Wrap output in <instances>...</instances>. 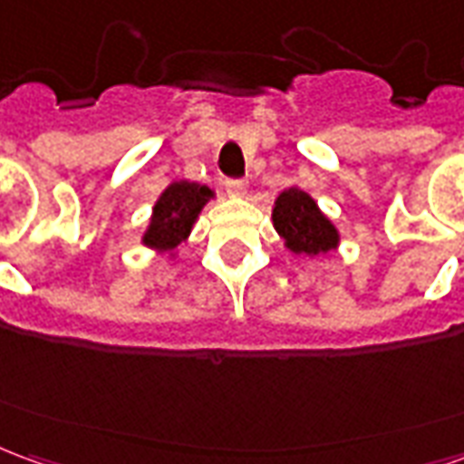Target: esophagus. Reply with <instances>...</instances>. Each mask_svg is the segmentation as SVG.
<instances>
[{"label":"esophagus","instance_id":"34e87169","mask_svg":"<svg viewBox=\"0 0 464 464\" xmlns=\"http://www.w3.org/2000/svg\"><path fill=\"white\" fill-rule=\"evenodd\" d=\"M223 186H226L228 196H243V193H246V188H248V183L243 181V179H226V181H223Z\"/></svg>","mask_w":464,"mask_h":464}]
</instances>
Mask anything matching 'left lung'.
I'll use <instances>...</instances> for the list:
<instances>
[{
    "label": "left lung",
    "mask_w": 464,
    "mask_h": 464,
    "mask_svg": "<svg viewBox=\"0 0 464 464\" xmlns=\"http://www.w3.org/2000/svg\"><path fill=\"white\" fill-rule=\"evenodd\" d=\"M273 226L293 253L318 256L338 246V231L301 188H288L273 208Z\"/></svg>",
    "instance_id": "left-lung-1"
}]
</instances>
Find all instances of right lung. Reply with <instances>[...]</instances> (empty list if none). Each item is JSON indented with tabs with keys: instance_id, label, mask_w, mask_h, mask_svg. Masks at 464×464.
Here are the masks:
<instances>
[{
	"instance_id": "right-lung-1",
	"label": "right lung",
	"mask_w": 464,
	"mask_h": 464,
	"mask_svg": "<svg viewBox=\"0 0 464 464\" xmlns=\"http://www.w3.org/2000/svg\"><path fill=\"white\" fill-rule=\"evenodd\" d=\"M208 198L211 188L206 186L191 181L171 183L153 206L151 226L143 236V243L159 251H173L188 236L196 216L201 213L203 203Z\"/></svg>"
}]
</instances>
